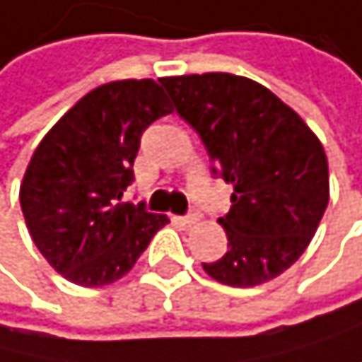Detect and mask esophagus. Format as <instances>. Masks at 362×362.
Segmentation results:
<instances>
[{
  "label": "esophagus",
  "instance_id": "obj_1",
  "mask_svg": "<svg viewBox=\"0 0 362 362\" xmlns=\"http://www.w3.org/2000/svg\"><path fill=\"white\" fill-rule=\"evenodd\" d=\"M180 225H185V227H191V225H196V222L200 220V216L193 211V214H189V216H180V218H175Z\"/></svg>",
  "mask_w": 362,
  "mask_h": 362
}]
</instances>
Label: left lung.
<instances>
[{"instance_id":"obj_1","label":"left lung","mask_w":362,"mask_h":362,"mask_svg":"<svg viewBox=\"0 0 362 362\" xmlns=\"http://www.w3.org/2000/svg\"><path fill=\"white\" fill-rule=\"evenodd\" d=\"M177 115L200 135L211 171L233 185L218 218L229 251L202 262L214 280L256 287L303 256L329 202L327 156L303 117L269 88L231 73L162 77Z\"/></svg>"}]
</instances>
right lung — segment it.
I'll return each instance as SVG.
<instances>
[{
  "instance_id": "right-lung-1",
  "label": "right lung",
  "mask_w": 362,
  "mask_h": 362,
  "mask_svg": "<svg viewBox=\"0 0 362 362\" xmlns=\"http://www.w3.org/2000/svg\"><path fill=\"white\" fill-rule=\"evenodd\" d=\"M171 111L153 79L108 82L86 93L35 148L19 187L21 214L40 254L71 283H115L169 222L122 196L144 129Z\"/></svg>"
}]
</instances>
